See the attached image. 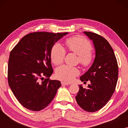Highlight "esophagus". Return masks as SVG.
Segmentation results:
<instances>
[{
  "mask_svg": "<svg viewBox=\"0 0 128 128\" xmlns=\"http://www.w3.org/2000/svg\"><path fill=\"white\" fill-rule=\"evenodd\" d=\"M61 84H62V86H66V85L70 84V83H68V82H61Z\"/></svg>",
  "mask_w": 128,
  "mask_h": 128,
  "instance_id": "34e87169",
  "label": "esophagus"
}]
</instances>
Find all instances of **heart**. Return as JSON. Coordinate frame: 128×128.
<instances>
[{"mask_svg":"<svg viewBox=\"0 0 128 128\" xmlns=\"http://www.w3.org/2000/svg\"><path fill=\"white\" fill-rule=\"evenodd\" d=\"M67 48L70 52L78 55V61L84 66H88L93 60V55L91 52L92 45L86 38L80 36H75L66 40ZM65 50L62 45L56 44L53 46L50 53L52 62L58 65L62 64L65 56ZM79 74L77 68L64 65L58 68L56 76L60 80L70 82L75 76Z\"/></svg>","mask_w":128,"mask_h":128,"instance_id":"obj_1","label":"heart"}]
</instances>
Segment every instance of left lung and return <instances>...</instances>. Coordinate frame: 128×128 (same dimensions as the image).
Wrapping results in <instances>:
<instances>
[{
  "instance_id": "8db88e82",
  "label": "left lung",
  "mask_w": 128,
  "mask_h": 128,
  "mask_svg": "<svg viewBox=\"0 0 128 128\" xmlns=\"http://www.w3.org/2000/svg\"><path fill=\"white\" fill-rule=\"evenodd\" d=\"M93 43L95 58L86 72L80 76L82 82L90 80L87 88L79 85L76 96L78 106L92 112L106 104L115 92L118 77V66L114 52L109 42L96 33L84 31Z\"/></svg>"
}]
</instances>
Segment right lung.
Instances as JSON below:
<instances>
[{
    "label": "right lung",
    "instance_id": "right-lung-1",
    "mask_svg": "<svg viewBox=\"0 0 128 128\" xmlns=\"http://www.w3.org/2000/svg\"><path fill=\"white\" fill-rule=\"evenodd\" d=\"M68 34L30 33L10 52L8 85L18 102L27 109L38 111L46 107L61 86L59 80L49 79L53 73L50 53L55 44Z\"/></svg>",
    "mask_w": 128,
    "mask_h": 128
}]
</instances>
